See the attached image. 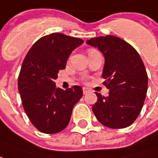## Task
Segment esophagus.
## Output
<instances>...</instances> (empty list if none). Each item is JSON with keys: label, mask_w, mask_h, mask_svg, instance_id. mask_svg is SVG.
I'll return each instance as SVG.
<instances>
[{"label": "esophagus", "mask_w": 158, "mask_h": 158, "mask_svg": "<svg viewBox=\"0 0 158 158\" xmlns=\"http://www.w3.org/2000/svg\"><path fill=\"white\" fill-rule=\"evenodd\" d=\"M82 91H83V94H87V93L90 92V90H89L88 88H87V87H83V88H82Z\"/></svg>", "instance_id": "1"}]
</instances>
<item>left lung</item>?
<instances>
[{
	"instance_id": "8db88e82",
	"label": "left lung",
	"mask_w": 158,
	"mask_h": 158,
	"mask_svg": "<svg viewBox=\"0 0 158 158\" xmlns=\"http://www.w3.org/2000/svg\"><path fill=\"white\" fill-rule=\"evenodd\" d=\"M104 56L103 82L109 96L96 93L98 101L93 106L97 119L107 127L122 129L136 119L147 96V71L138 52L125 40L107 35L87 41Z\"/></svg>"
}]
</instances>
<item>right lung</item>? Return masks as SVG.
<instances>
[{"label":"right lung","mask_w":158,"mask_h":158,"mask_svg":"<svg viewBox=\"0 0 158 158\" xmlns=\"http://www.w3.org/2000/svg\"><path fill=\"white\" fill-rule=\"evenodd\" d=\"M84 41L63 33L42 37L27 52L18 77L22 103L31 123L45 134L63 131L72 109L82 97V88L73 86L63 90L55 80L64 70L71 52Z\"/></svg>","instance_id":"obj_1"}]
</instances>
